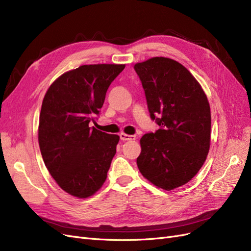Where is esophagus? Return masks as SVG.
Segmentation results:
<instances>
[{"label":"esophagus","mask_w":251,"mask_h":251,"mask_svg":"<svg viewBox=\"0 0 251 251\" xmlns=\"http://www.w3.org/2000/svg\"><path fill=\"white\" fill-rule=\"evenodd\" d=\"M119 136H120V139L123 140V141L135 140V139H136V136H133V135H127V134H125V133H121Z\"/></svg>","instance_id":"34e87169"}]
</instances>
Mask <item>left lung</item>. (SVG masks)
<instances>
[{
  "mask_svg": "<svg viewBox=\"0 0 251 251\" xmlns=\"http://www.w3.org/2000/svg\"><path fill=\"white\" fill-rule=\"evenodd\" d=\"M134 69L151 118L160 126L141 137L137 166L151 183L172 191L191 181L206 160L211 126L207 96L193 74L172 58L151 57Z\"/></svg>",
  "mask_w": 251,
  "mask_h": 251,
  "instance_id": "1",
  "label": "left lung"
}]
</instances>
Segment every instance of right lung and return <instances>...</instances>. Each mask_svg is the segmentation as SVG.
Returning <instances> with one entry per match:
<instances>
[{
    "mask_svg": "<svg viewBox=\"0 0 251 251\" xmlns=\"http://www.w3.org/2000/svg\"><path fill=\"white\" fill-rule=\"evenodd\" d=\"M126 65H82L60 75L48 88L39 120L43 160L58 186L86 199L107 179L119 142L89 124L102 108L111 82Z\"/></svg>",
    "mask_w": 251,
    "mask_h": 251,
    "instance_id": "right-lung-1",
    "label": "right lung"
}]
</instances>
